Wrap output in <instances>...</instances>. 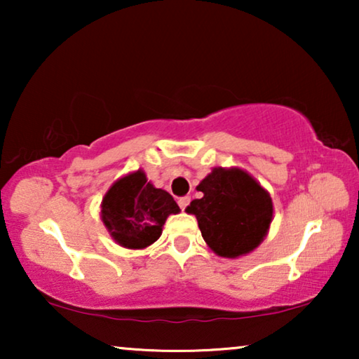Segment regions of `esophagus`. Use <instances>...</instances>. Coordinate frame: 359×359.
Returning <instances> with one entry per match:
<instances>
[{"instance_id":"1","label":"esophagus","mask_w":359,"mask_h":359,"mask_svg":"<svg viewBox=\"0 0 359 359\" xmlns=\"http://www.w3.org/2000/svg\"><path fill=\"white\" fill-rule=\"evenodd\" d=\"M189 201H191V198H189V196H183V198H180V199H178V204H180V208L184 210L186 208H188Z\"/></svg>"}]
</instances>
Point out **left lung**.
<instances>
[{
  "mask_svg": "<svg viewBox=\"0 0 359 359\" xmlns=\"http://www.w3.org/2000/svg\"><path fill=\"white\" fill-rule=\"evenodd\" d=\"M204 196L186 212L198 219L201 233L220 257L237 258L262 243L273 219L269 194L238 168H214L198 186Z\"/></svg>",
  "mask_w": 359,
  "mask_h": 359,
  "instance_id": "1",
  "label": "left lung"
}]
</instances>
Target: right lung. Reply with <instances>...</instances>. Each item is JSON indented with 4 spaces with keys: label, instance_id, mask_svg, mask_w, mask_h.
<instances>
[{
    "label": "right lung",
    "instance_id": "right-lung-1",
    "mask_svg": "<svg viewBox=\"0 0 359 359\" xmlns=\"http://www.w3.org/2000/svg\"><path fill=\"white\" fill-rule=\"evenodd\" d=\"M178 212L173 196L154 188L140 170L116 181L101 204L102 222L126 248H145L156 242L166 217Z\"/></svg>",
    "mask_w": 359,
    "mask_h": 359
}]
</instances>
